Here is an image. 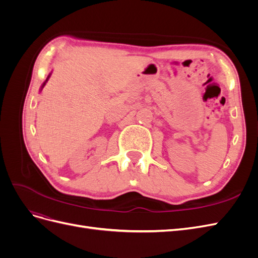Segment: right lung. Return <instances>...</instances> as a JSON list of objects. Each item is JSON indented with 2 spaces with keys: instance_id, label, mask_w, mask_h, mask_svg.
<instances>
[{
  "instance_id": "right-lung-1",
  "label": "right lung",
  "mask_w": 258,
  "mask_h": 258,
  "mask_svg": "<svg viewBox=\"0 0 258 258\" xmlns=\"http://www.w3.org/2000/svg\"><path fill=\"white\" fill-rule=\"evenodd\" d=\"M46 82H47V80H46ZM44 85H45V83H44ZM44 85H43V86H42V87H44Z\"/></svg>"
}]
</instances>
